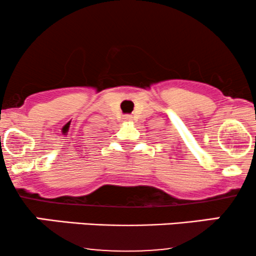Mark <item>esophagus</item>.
<instances>
[{
  "mask_svg": "<svg viewBox=\"0 0 256 256\" xmlns=\"http://www.w3.org/2000/svg\"><path fill=\"white\" fill-rule=\"evenodd\" d=\"M125 120H128V122H130V120H132V116H125Z\"/></svg>",
  "mask_w": 256,
  "mask_h": 256,
  "instance_id": "obj_1",
  "label": "esophagus"
}]
</instances>
